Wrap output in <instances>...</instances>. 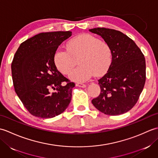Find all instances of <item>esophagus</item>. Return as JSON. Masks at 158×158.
<instances>
[{"label": "esophagus", "mask_w": 158, "mask_h": 158, "mask_svg": "<svg viewBox=\"0 0 158 158\" xmlns=\"http://www.w3.org/2000/svg\"><path fill=\"white\" fill-rule=\"evenodd\" d=\"M76 86H77V87H80V88H85V87H86L87 85H86V84H84V83H77V84H76Z\"/></svg>", "instance_id": "esophagus-1"}]
</instances>
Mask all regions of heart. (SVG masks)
<instances>
[{
    "instance_id": "obj_1",
    "label": "heart",
    "mask_w": 158,
    "mask_h": 158,
    "mask_svg": "<svg viewBox=\"0 0 158 158\" xmlns=\"http://www.w3.org/2000/svg\"><path fill=\"white\" fill-rule=\"evenodd\" d=\"M67 50L58 49L53 56L56 66L68 75L79 59V66L70 73L73 81L83 82L94 75L100 76L109 70L112 62V50L105 41L89 34H82L66 43Z\"/></svg>"
}]
</instances>
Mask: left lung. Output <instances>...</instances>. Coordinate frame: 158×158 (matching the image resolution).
<instances>
[{
	"instance_id": "1",
	"label": "left lung",
	"mask_w": 158,
	"mask_h": 158,
	"mask_svg": "<svg viewBox=\"0 0 158 158\" xmlns=\"http://www.w3.org/2000/svg\"><path fill=\"white\" fill-rule=\"evenodd\" d=\"M89 31L101 36L112 50L111 64L98 80L100 94L92 102L106 115L125 113L136 105L145 85V57L135 41L122 32L105 28Z\"/></svg>"
}]
</instances>
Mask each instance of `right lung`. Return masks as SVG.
<instances>
[{"label":"right lung","instance_id":"add662e5","mask_svg":"<svg viewBox=\"0 0 158 158\" xmlns=\"http://www.w3.org/2000/svg\"><path fill=\"white\" fill-rule=\"evenodd\" d=\"M71 35L70 31L40 33L21 43L15 53L11 64L13 86L32 115L52 118L64 111L70 102L75 85L58 71L53 56ZM52 89L56 91L51 93Z\"/></svg>","mask_w":158,"mask_h":158}]
</instances>
